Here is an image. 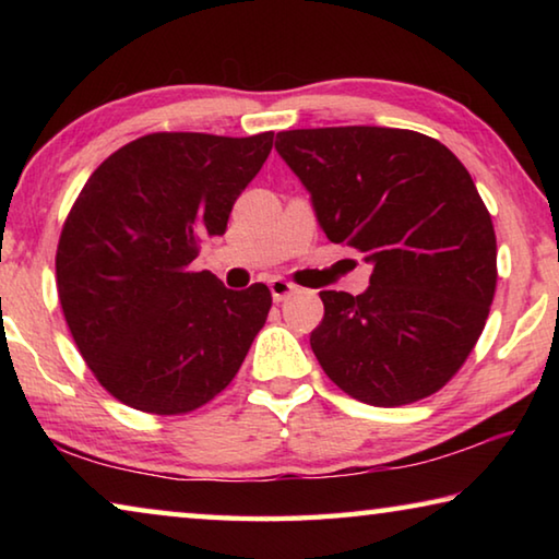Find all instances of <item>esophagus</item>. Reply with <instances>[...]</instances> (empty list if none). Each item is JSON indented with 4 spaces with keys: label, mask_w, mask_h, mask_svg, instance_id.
<instances>
[{
    "label": "esophagus",
    "mask_w": 559,
    "mask_h": 559,
    "mask_svg": "<svg viewBox=\"0 0 559 559\" xmlns=\"http://www.w3.org/2000/svg\"><path fill=\"white\" fill-rule=\"evenodd\" d=\"M269 288H271V296H273V300H276V302L286 300L288 296H293V293H298L296 283H290L286 278H271L269 281Z\"/></svg>",
    "instance_id": "obj_1"
}]
</instances>
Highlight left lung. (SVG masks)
<instances>
[{"label": "left lung", "instance_id": "left-lung-1", "mask_svg": "<svg viewBox=\"0 0 559 559\" xmlns=\"http://www.w3.org/2000/svg\"><path fill=\"white\" fill-rule=\"evenodd\" d=\"M278 155L320 229L372 263L359 296L323 290L310 347L340 390L372 406L439 392L466 362L496 296V231L461 159L414 130H286Z\"/></svg>", "mask_w": 559, "mask_h": 559}]
</instances>
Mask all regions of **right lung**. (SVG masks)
Wrapping results in <instances>:
<instances>
[{"instance_id":"add662e5","label":"right lung","mask_w":559,"mask_h":559,"mask_svg":"<svg viewBox=\"0 0 559 559\" xmlns=\"http://www.w3.org/2000/svg\"><path fill=\"white\" fill-rule=\"evenodd\" d=\"M273 132H150L116 150L73 202L56 288L73 343L118 402L187 414L229 384L271 310V290H229L192 271L259 175Z\"/></svg>"}]
</instances>
